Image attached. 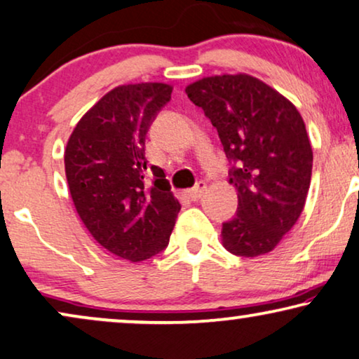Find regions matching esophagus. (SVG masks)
Returning <instances> with one entry per match:
<instances>
[{
  "label": "esophagus",
  "mask_w": 359,
  "mask_h": 359,
  "mask_svg": "<svg viewBox=\"0 0 359 359\" xmlns=\"http://www.w3.org/2000/svg\"><path fill=\"white\" fill-rule=\"evenodd\" d=\"M205 190H206V182L200 180L198 184L194 187V189L187 190V195H189V198H191V200H198L200 196L205 194Z\"/></svg>",
  "instance_id": "34e87169"
}]
</instances>
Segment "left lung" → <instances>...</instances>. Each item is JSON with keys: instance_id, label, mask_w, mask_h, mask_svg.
Returning <instances> with one entry per match:
<instances>
[{"instance_id": "left-lung-1", "label": "left lung", "mask_w": 359, "mask_h": 359, "mask_svg": "<svg viewBox=\"0 0 359 359\" xmlns=\"http://www.w3.org/2000/svg\"><path fill=\"white\" fill-rule=\"evenodd\" d=\"M185 93L218 130L237 189L223 245L239 257L273 250L301 216L311 185L312 148L301 114L249 74L203 78Z\"/></svg>"}]
</instances>
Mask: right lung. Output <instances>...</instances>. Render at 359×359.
I'll use <instances>...</instances> for the list:
<instances>
[{
  "instance_id": "right-lung-1",
  "label": "right lung",
  "mask_w": 359,
  "mask_h": 359,
  "mask_svg": "<svg viewBox=\"0 0 359 359\" xmlns=\"http://www.w3.org/2000/svg\"><path fill=\"white\" fill-rule=\"evenodd\" d=\"M172 86H118L79 120L65 149L73 203L90 236L130 262L151 259L169 244L180 203L164 170L151 165L146 180L144 141Z\"/></svg>"
}]
</instances>
